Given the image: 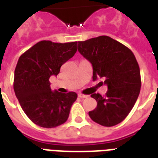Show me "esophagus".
<instances>
[{
    "mask_svg": "<svg viewBox=\"0 0 158 158\" xmlns=\"http://www.w3.org/2000/svg\"><path fill=\"white\" fill-rule=\"evenodd\" d=\"M78 96H79V98H82V99H84V98H86V97H88V96H86V95H82V94H79V95H78Z\"/></svg>",
    "mask_w": 158,
    "mask_h": 158,
    "instance_id": "obj_1",
    "label": "esophagus"
}]
</instances>
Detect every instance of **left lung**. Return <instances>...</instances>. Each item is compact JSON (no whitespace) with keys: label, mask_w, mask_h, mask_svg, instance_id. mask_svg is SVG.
I'll return each instance as SVG.
<instances>
[{"label":"left lung","mask_w":158,"mask_h":158,"mask_svg":"<svg viewBox=\"0 0 158 158\" xmlns=\"http://www.w3.org/2000/svg\"><path fill=\"white\" fill-rule=\"evenodd\" d=\"M78 51L92 64L93 80L103 78L108 89L104 96L91 95L97 106L89 116L101 125H117L130 113L140 91L135 56L127 46L106 35L78 41Z\"/></svg>","instance_id":"left-lung-1"}]
</instances>
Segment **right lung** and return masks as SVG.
<instances>
[{"label":"right lung","mask_w":158,"mask_h":158,"mask_svg":"<svg viewBox=\"0 0 158 158\" xmlns=\"http://www.w3.org/2000/svg\"><path fill=\"white\" fill-rule=\"evenodd\" d=\"M77 52V41L55 43L42 40L20 56L13 89L20 106L29 118L43 128H55L69 118L75 92L52 91L49 79Z\"/></svg>","instance_id":"right-lung-1"}]
</instances>
